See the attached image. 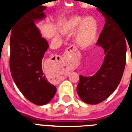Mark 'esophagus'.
<instances>
[{
  "label": "esophagus",
  "instance_id": "34e87169",
  "mask_svg": "<svg viewBox=\"0 0 132 132\" xmlns=\"http://www.w3.org/2000/svg\"><path fill=\"white\" fill-rule=\"evenodd\" d=\"M72 51H73V52H78V49H76V47L74 46H70L67 49L66 52H64V56H67V55L69 54V53L70 52H72Z\"/></svg>",
  "mask_w": 132,
  "mask_h": 132
}]
</instances>
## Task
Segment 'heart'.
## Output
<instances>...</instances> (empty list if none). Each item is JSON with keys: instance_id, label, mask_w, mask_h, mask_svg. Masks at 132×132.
<instances>
[{"instance_id": "obj_1", "label": "heart", "mask_w": 132, "mask_h": 132, "mask_svg": "<svg viewBox=\"0 0 132 132\" xmlns=\"http://www.w3.org/2000/svg\"><path fill=\"white\" fill-rule=\"evenodd\" d=\"M63 32L76 34V42L80 47L90 46L96 39L99 25L97 20L93 17L82 18L75 16L68 20L63 24Z\"/></svg>"}]
</instances>
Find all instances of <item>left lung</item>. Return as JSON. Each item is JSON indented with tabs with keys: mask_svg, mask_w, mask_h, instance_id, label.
I'll list each match as a JSON object with an SVG mask.
<instances>
[{
	"mask_svg": "<svg viewBox=\"0 0 132 132\" xmlns=\"http://www.w3.org/2000/svg\"><path fill=\"white\" fill-rule=\"evenodd\" d=\"M102 14L105 24L97 44L105 51L104 61L93 76H80L76 88L80 99L90 105L104 101L116 90L126 64L127 44L123 29L108 14Z\"/></svg>",
	"mask_w": 132,
	"mask_h": 132,
	"instance_id": "obj_1",
	"label": "left lung"
}]
</instances>
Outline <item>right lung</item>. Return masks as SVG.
Instances as JSON below:
<instances>
[{"label": "right lung", "mask_w": 132, "mask_h": 132, "mask_svg": "<svg viewBox=\"0 0 132 132\" xmlns=\"http://www.w3.org/2000/svg\"><path fill=\"white\" fill-rule=\"evenodd\" d=\"M45 6L38 5L17 19L10 35V69L17 87L34 104H47L56 88L49 83L42 71V61L49 48L35 22L45 18Z\"/></svg>", "instance_id": "right-lung-1"}]
</instances>
